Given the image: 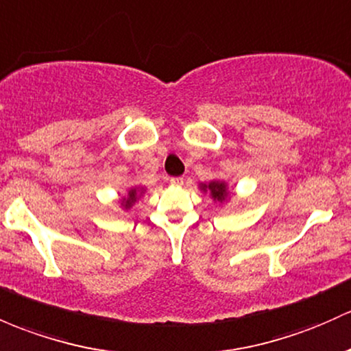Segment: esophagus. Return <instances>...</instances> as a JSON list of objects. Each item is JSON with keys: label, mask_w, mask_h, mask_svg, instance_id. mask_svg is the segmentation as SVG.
Returning a JSON list of instances; mask_svg holds the SVG:
<instances>
[{"label": "esophagus", "mask_w": 351, "mask_h": 351, "mask_svg": "<svg viewBox=\"0 0 351 351\" xmlns=\"http://www.w3.org/2000/svg\"><path fill=\"white\" fill-rule=\"evenodd\" d=\"M171 184H172V186H182V184H184V177H172Z\"/></svg>", "instance_id": "obj_1"}]
</instances>
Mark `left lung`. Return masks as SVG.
Returning <instances> with one entry per match:
<instances>
[{"mask_svg":"<svg viewBox=\"0 0 351 351\" xmlns=\"http://www.w3.org/2000/svg\"><path fill=\"white\" fill-rule=\"evenodd\" d=\"M199 189L204 194H209V197L214 202H224L231 201V191H229V184L222 179H213L209 182H199Z\"/></svg>","mask_w":351,"mask_h":351,"instance_id":"8db88e82","label":"left lung"}]
</instances>
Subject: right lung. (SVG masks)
I'll return each mask as SVG.
<instances>
[{
    "label": "right lung",
    "instance_id": "1",
    "mask_svg": "<svg viewBox=\"0 0 351 351\" xmlns=\"http://www.w3.org/2000/svg\"><path fill=\"white\" fill-rule=\"evenodd\" d=\"M145 191H147V187H144V186H132V187H129L125 194H123L122 197L119 199L120 207H122L123 210H130L132 207H134L135 202H137L138 199H141L142 195L145 194Z\"/></svg>",
    "mask_w": 351,
    "mask_h": 351
}]
</instances>
